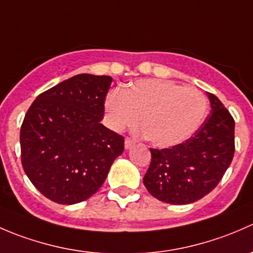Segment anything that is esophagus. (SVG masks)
<instances>
[{
	"mask_svg": "<svg viewBox=\"0 0 253 253\" xmlns=\"http://www.w3.org/2000/svg\"><path fill=\"white\" fill-rule=\"evenodd\" d=\"M133 144H134L133 139L128 138V137H127V138L125 139V148H126V149H131V148L133 147Z\"/></svg>",
	"mask_w": 253,
	"mask_h": 253,
	"instance_id": "34e87169",
	"label": "esophagus"
}]
</instances>
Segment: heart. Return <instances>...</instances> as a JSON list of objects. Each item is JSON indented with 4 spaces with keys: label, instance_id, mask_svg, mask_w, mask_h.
Returning a JSON list of instances; mask_svg holds the SVG:
<instances>
[{
    "label": "heart",
    "instance_id": "obj_1",
    "mask_svg": "<svg viewBox=\"0 0 253 253\" xmlns=\"http://www.w3.org/2000/svg\"><path fill=\"white\" fill-rule=\"evenodd\" d=\"M207 110L202 91L162 79H141L115 89L105 99L110 128L134 127L142 116L145 138L159 148L174 147L191 138L205 121Z\"/></svg>",
    "mask_w": 253,
    "mask_h": 253
}]
</instances>
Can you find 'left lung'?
<instances>
[{"label": "left lung", "instance_id": "8db88e82", "mask_svg": "<svg viewBox=\"0 0 253 253\" xmlns=\"http://www.w3.org/2000/svg\"><path fill=\"white\" fill-rule=\"evenodd\" d=\"M211 114L195 134L181 144L150 149L152 162L143 177L148 192L170 205H190L208 195L231 164L235 121L214 94Z\"/></svg>", "mask_w": 253, "mask_h": 253}]
</instances>
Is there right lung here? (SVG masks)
Here are the masks:
<instances>
[{
    "instance_id": "add662e5",
    "label": "right lung",
    "mask_w": 253,
    "mask_h": 253,
    "mask_svg": "<svg viewBox=\"0 0 253 253\" xmlns=\"http://www.w3.org/2000/svg\"><path fill=\"white\" fill-rule=\"evenodd\" d=\"M111 82L110 76L77 75L40 94L25 114L23 169L48 200H88L124 152V137L100 124Z\"/></svg>"
}]
</instances>
